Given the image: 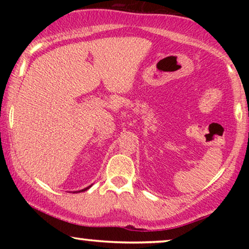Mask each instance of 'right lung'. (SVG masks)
Returning a JSON list of instances; mask_svg holds the SVG:
<instances>
[{"mask_svg": "<svg viewBox=\"0 0 249 249\" xmlns=\"http://www.w3.org/2000/svg\"><path fill=\"white\" fill-rule=\"evenodd\" d=\"M90 187H91V185H90V186H88V187H86V188H84V189H81V190H79V193H80V192H85V190L89 189V188H90ZM73 193H78V192H73Z\"/></svg>", "mask_w": 249, "mask_h": 249, "instance_id": "obj_1", "label": "right lung"}]
</instances>
